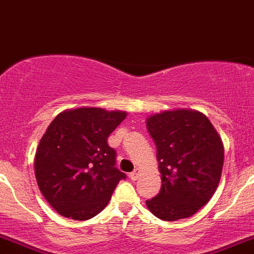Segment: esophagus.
<instances>
[{
  "mask_svg": "<svg viewBox=\"0 0 254 254\" xmlns=\"http://www.w3.org/2000/svg\"><path fill=\"white\" fill-rule=\"evenodd\" d=\"M129 177H130V180H132V181H135V180H138V178H139V171L135 170V171H134V172H131L129 175Z\"/></svg>",
  "mask_w": 254,
  "mask_h": 254,
  "instance_id": "1",
  "label": "esophagus"
}]
</instances>
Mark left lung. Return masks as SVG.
Wrapping results in <instances>:
<instances>
[{
  "label": "left lung",
  "mask_w": 254,
  "mask_h": 254,
  "mask_svg": "<svg viewBox=\"0 0 254 254\" xmlns=\"http://www.w3.org/2000/svg\"><path fill=\"white\" fill-rule=\"evenodd\" d=\"M157 147L161 191L147 200L149 211L166 221L192 216L215 193L224 163V145L200 111L176 109L147 118Z\"/></svg>",
  "instance_id": "1"
}]
</instances>
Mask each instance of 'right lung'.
<instances>
[{
	"label": "right lung",
	"instance_id": "1",
	"mask_svg": "<svg viewBox=\"0 0 254 254\" xmlns=\"http://www.w3.org/2000/svg\"><path fill=\"white\" fill-rule=\"evenodd\" d=\"M127 118L125 111L78 107L50 123L35 154L39 190L59 215L87 220L106 207L125 173L115 167L107 138Z\"/></svg>",
	"mask_w": 254,
	"mask_h": 254
}]
</instances>
